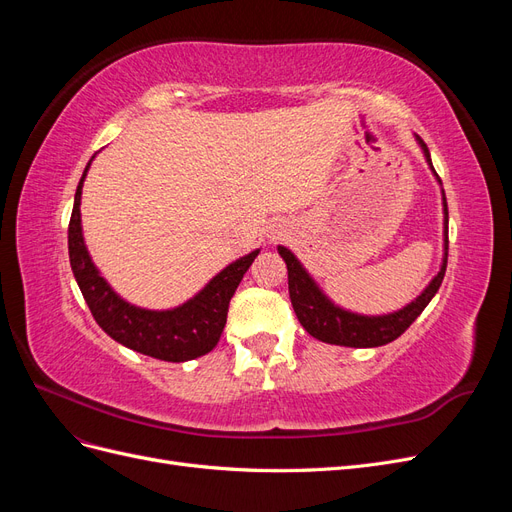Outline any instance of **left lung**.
Listing matches in <instances>:
<instances>
[{"label":"left lung","mask_w":512,"mask_h":512,"mask_svg":"<svg viewBox=\"0 0 512 512\" xmlns=\"http://www.w3.org/2000/svg\"><path fill=\"white\" fill-rule=\"evenodd\" d=\"M418 145H421L427 164L433 170L429 149L423 143L421 136H416ZM433 175L440 181L438 173L433 170ZM442 183V181H440ZM442 200H444V258H442V267L438 275L433 277L429 286L418 294V297L408 303L406 307L397 309L393 314H384V316H361V314H352L348 309L337 307L327 294H324L318 284L312 280L301 262L297 260L288 247H277V252L284 258L286 267H288V292H290V301L294 307V314H297L299 322L303 324V329L320 339L324 344H335V346H350V348H376L391 344L393 339H397L401 333H404L410 324L421 316L423 309L429 305V301L436 297V292L444 280L446 273V260H448V207H446V196L442 190Z\"/></svg>","instance_id":"obj_1"}]
</instances>
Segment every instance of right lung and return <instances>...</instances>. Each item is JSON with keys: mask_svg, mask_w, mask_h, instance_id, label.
<instances>
[{"mask_svg": "<svg viewBox=\"0 0 512 512\" xmlns=\"http://www.w3.org/2000/svg\"><path fill=\"white\" fill-rule=\"evenodd\" d=\"M94 160V158H91ZM74 194V207L68 226V252L70 267L83 297L94 314L96 322L106 335L130 350L153 356L168 363L192 361L211 352L220 342L226 324L228 303L235 294L245 271L250 269L260 250H254L220 271L200 290L194 299L185 301L175 309L153 312L123 301L100 275L83 241L81 228V192L87 170Z\"/></svg>", "mask_w": 512, "mask_h": 512, "instance_id": "obj_1", "label": "right lung"}]
</instances>
